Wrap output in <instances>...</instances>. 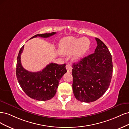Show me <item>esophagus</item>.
Wrapping results in <instances>:
<instances>
[{"mask_svg":"<svg viewBox=\"0 0 129 129\" xmlns=\"http://www.w3.org/2000/svg\"><path fill=\"white\" fill-rule=\"evenodd\" d=\"M66 70H67L68 72H71L72 71V66L70 64H68L67 65H66Z\"/></svg>","mask_w":129,"mask_h":129,"instance_id":"obj_1","label":"esophagus"}]
</instances>
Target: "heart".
<instances>
[{"mask_svg":"<svg viewBox=\"0 0 129 129\" xmlns=\"http://www.w3.org/2000/svg\"><path fill=\"white\" fill-rule=\"evenodd\" d=\"M90 41L87 37L76 38L74 37H66L59 42L58 52L60 55L66 56L72 53L73 60H77L84 56L88 50Z\"/></svg>","mask_w":129,"mask_h":129,"instance_id":"heart-1","label":"heart"}]
</instances>
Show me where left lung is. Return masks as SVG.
Listing matches in <instances>:
<instances>
[{"mask_svg": "<svg viewBox=\"0 0 129 129\" xmlns=\"http://www.w3.org/2000/svg\"><path fill=\"white\" fill-rule=\"evenodd\" d=\"M94 53L72 66V88L74 96L82 102L97 100L108 89L113 75V61L107 47L95 38Z\"/></svg>", "mask_w": 129, "mask_h": 129, "instance_id": "8db88e82", "label": "left lung"}]
</instances>
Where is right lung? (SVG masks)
<instances>
[{"label": "right lung", "instance_id": "1", "mask_svg": "<svg viewBox=\"0 0 129 129\" xmlns=\"http://www.w3.org/2000/svg\"><path fill=\"white\" fill-rule=\"evenodd\" d=\"M56 32L37 34L30 39L40 36L47 38ZM24 45L20 49L17 57L16 75L20 87L29 97L39 101H47L52 99L57 92L59 80L67 72L66 64L50 63L41 71L29 72L24 69L21 63V55Z\"/></svg>", "mask_w": 129, "mask_h": 129}]
</instances>
